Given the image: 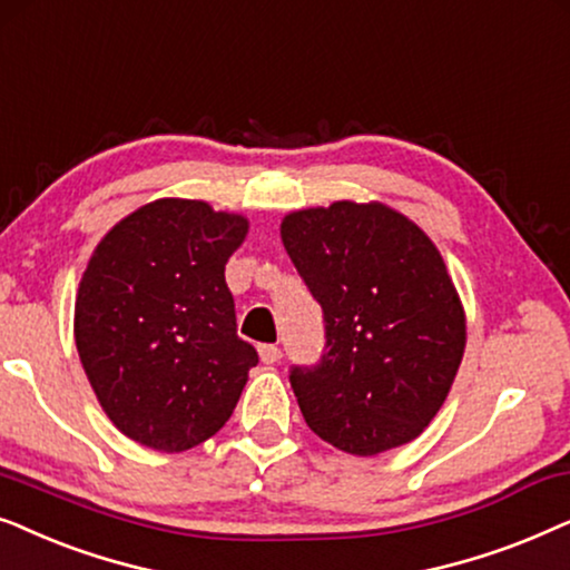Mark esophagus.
<instances>
[{
    "instance_id": "34e87169",
    "label": "esophagus",
    "mask_w": 570,
    "mask_h": 570,
    "mask_svg": "<svg viewBox=\"0 0 570 570\" xmlns=\"http://www.w3.org/2000/svg\"><path fill=\"white\" fill-rule=\"evenodd\" d=\"M257 354H261V360L265 364H273V362L281 360V348L276 344H261V346H257Z\"/></svg>"
}]
</instances>
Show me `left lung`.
Instances as JSON below:
<instances>
[{
    "label": "left lung",
    "mask_w": 570,
    "mask_h": 570,
    "mask_svg": "<svg viewBox=\"0 0 570 570\" xmlns=\"http://www.w3.org/2000/svg\"><path fill=\"white\" fill-rule=\"evenodd\" d=\"M281 239L325 321V352L289 381L315 435L354 456L414 440L449 396L466 317L443 257L383 203L294 210Z\"/></svg>",
    "instance_id": "left-lung-1"
}]
</instances>
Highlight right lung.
<instances>
[{"label": "right lung", "mask_w": 570, "mask_h": 570, "mask_svg": "<svg viewBox=\"0 0 570 570\" xmlns=\"http://www.w3.org/2000/svg\"><path fill=\"white\" fill-rule=\"evenodd\" d=\"M247 218L164 197L98 242L75 299V344L127 438L179 453L216 435L257 364L224 268Z\"/></svg>", "instance_id": "right-lung-1"}]
</instances>
